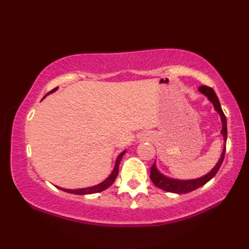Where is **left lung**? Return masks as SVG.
Masks as SVG:
<instances>
[{"mask_svg":"<svg viewBox=\"0 0 249 249\" xmlns=\"http://www.w3.org/2000/svg\"><path fill=\"white\" fill-rule=\"evenodd\" d=\"M199 91L202 94H204L205 96H208V98L213 103L215 110L218 111V113L220 114V119H221V122H223V129H221V134H223V136H224V142L226 143V141H227V119H226V115L224 113L223 109H221V106H220L217 95H216V93L214 92V89L212 88H210L208 86H201L199 88ZM225 153H226V144H225V147L223 150V153H221L220 160L217 162V165H216L212 169V171L209 172L206 176H204L202 178H195V179H187V181L169 178L165 176H162L161 173L158 172L155 163H153V166L151 167L150 178L152 179V182L154 183L155 186L162 189V190H166V192L173 193V194H187V193L193 192V190L197 189L201 186H203V185L208 183L211 178H213L215 177V174L218 172L221 163H223V161H224Z\"/></svg>","mask_w":249,"mask_h":249,"instance_id":"1","label":"left lung"}]
</instances>
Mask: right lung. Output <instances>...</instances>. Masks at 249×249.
I'll use <instances>...</instances> for the list:
<instances>
[{
    "mask_svg": "<svg viewBox=\"0 0 249 249\" xmlns=\"http://www.w3.org/2000/svg\"><path fill=\"white\" fill-rule=\"evenodd\" d=\"M56 89H57V88L53 89H52V91H50L48 94H50V93H52V92H54ZM124 153H125V151L122 152L121 154L119 155V157L116 158L115 166H114V169H113L112 173H111L110 176H109V178H106L103 183H100V184H98V185H95V186H92V187L81 188V189H65V188H61V187H59V188L62 189V190H64V192H66V193H71V194H75V195H89V194H95V193L103 192V190H105V189H107L108 187H110L111 185L113 184V182L115 181L116 177H118L120 161H121V160H122V157H123Z\"/></svg>",
    "mask_w": 249,
    "mask_h": 249,
    "instance_id": "add662e5",
    "label": "right lung"
}]
</instances>
